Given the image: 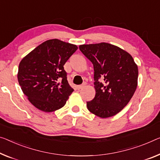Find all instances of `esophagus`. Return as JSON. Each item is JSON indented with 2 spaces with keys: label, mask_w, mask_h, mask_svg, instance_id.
I'll list each match as a JSON object with an SVG mask.
<instances>
[{
  "label": "esophagus",
  "mask_w": 160,
  "mask_h": 160,
  "mask_svg": "<svg viewBox=\"0 0 160 160\" xmlns=\"http://www.w3.org/2000/svg\"><path fill=\"white\" fill-rule=\"evenodd\" d=\"M85 85H86V83H83V84H82V85H78V86H77V89H81V88H83L85 87Z\"/></svg>",
  "instance_id": "obj_1"
}]
</instances>
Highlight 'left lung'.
<instances>
[{
	"label": "left lung",
	"instance_id": "1",
	"mask_svg": "<svg viewBox=\"0 0 160 160\" xmlns=\"http://www.w3.org/2000/svg\"><path fill=\"white\" fill-rule=\"evenodd\" d=\"M79 49L94 66L96 95L87 102L88 111L101 118L114 116L136 91L137 65L129 53L108 43L83 44Z\"/></svg>",
	"mask_w": 160,
	"mask_h": 160
}]
</instances>
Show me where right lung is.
Returning a JSON list of instances; mask_svg holds the SVG:
<instances>
[{"mask_svg": "<svg viewBox=\"0 0 160 160\" xmlns=\"http://www.w3.org/2000/svg\"><path fill=\"white\" fill-rule=\"evenodd\" d=\"M78 47L58 39L38 46L19 63L18 80L28 99L41 111L52 112L66 104L73 92L63 68Z\"/></svg>", "mask_w": 160, "mask_h": 160, "instance_id": "right-lung-1", "label": "right lung"}]
</instances>
